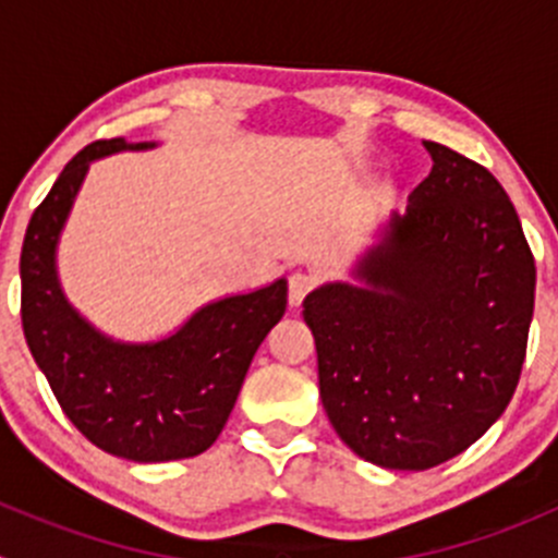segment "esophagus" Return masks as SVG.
I'll use <instances>...</instances> for the list:
<instances>
[{
    "label": "esophagus",
    "instance_id": "34e87169",
    "mask_svg": "<svg viewBox=\"0 0 558 558\" xmlns=\"http://www.w3.org/2000/svg\"><path fill=\"white\" fill-rule=\"evenodd\" d=\"M315 286V275L311 272H294L289 278V302L291 307H300L302 300H305L307 294H311V289Z\"/></svg>",
    "mask_w": 558,
    "mask_h": 558
}]
</instances>
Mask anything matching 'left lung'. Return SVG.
<instances>
[{"label": "left lung", "mask_w": 558, "mask_h": 558, "mask_svg": "<svg viewBox=\"0 0 558 558\" xmlns=\"http://www.w3.org/2000/svg\"><path fill=\"white\" fill-rule=\"evenodd\" d=\"M353 283L302 302L320 402L340 440L386 470H429L486 435L519 386L534 256L499 180L440 143Z\"/></svg>", "instance_id": "obj_1"}]
</instances>
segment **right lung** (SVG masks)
<instances>
[{
    "label": "right lung",
    "mask_w": 558,
    "mask_h": 558,
    "mask_svg": "<svg viewBox=\"0 0 558 558\" xmlns=\"http://www.w3.org/2000/svg\"><path fill=\"white\" fill-rule=\"evenodd\" d=\"M154 143L123 137L86 145L59 174L21 247V320L37 367L86 440L129 461L199 456L232 413L253 353L289 302L286 278L199 307L156 342H121L66 302L56 247L92 161Z\"/></svg>",
    "instance_id": "1"
}]
</instances>
